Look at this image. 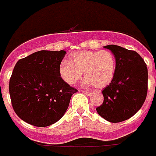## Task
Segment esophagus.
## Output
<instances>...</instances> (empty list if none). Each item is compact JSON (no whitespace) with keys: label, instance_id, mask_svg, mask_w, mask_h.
Wrapping results in <instances>:
<instances>
[{"label":"esophagus","instance_id":"obj_1","mask_svg":"<svg viewBox=\"0 0 156 156\" xmlns=\"http://www.w3.org/2000/svg\"><path fill=\"white\" fill-rule=\"evenodd\" d=\"M81 91V92H82V93H84V94H86V95H90V92H89V91H85V90H80Z\"/></svg>","mask_w":156,"mask_h":156}]
</instances>
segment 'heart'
Wrapping results in <instances>:
<instances>
[{
	"label": "heart",
	"mask_w": 156,
	"mask_h": 156,
	"mask_svg": "<svg viewBox=\"0 0 156 156\" xmlns=\"http://www.w3.org/2000/svg\"><path fill=\"white\" fill-rule=\"evenodd\" d=\"M61 78L69 85H75L82 76L84 84L104 88L113 80L116 71V59L108 50L79 51L70 56L68 62H62L59 66Z\"/></svg>",
	"instance_id": "1"
}]
</instances>
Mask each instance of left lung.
<instances>
[{"mask_svg": "<svg viewBox=\"0 0 156 156\" xmlns=\"http://www.w3.org/2000/svg\"><path fill=\"white\" fill-rule=\"evenodd\" d=\"M116 59L113 80L103 90L104 102L96 108L102 118L120 122L132 118L143 105L147 95L148 71L137 52L117 45H108Z\"/></svg>", "mask_w": 156, "mask_h": 156, "instance_id": "obj_1", "label": "left lung"}]
</instances>
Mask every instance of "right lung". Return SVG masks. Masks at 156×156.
Returning <instances> with one entry per match:
<instances>
[{
  "mask_svg": "<svg viewBox=\"0 0 156 156\" xmlns=\"http://www.w3.org/2000/svg\"><path fill=\"white\" fill-rule=\"evenodd\" d=\"M66 51H36L20 59L9 83L13 109L20 118L36 127H48L62 118L77 90L59 75Z\"/></svg>",
  "mask_w": 156,
  "mask_h": 156,
  "instance_id": "obj_1",
  "label": "right lung"
}]
</instances>
